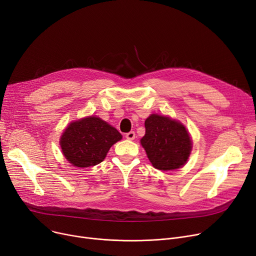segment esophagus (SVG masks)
<instances>
[{
  "label": "esophagus",
  "mask_w": 256,
  "mask_h": 256,
  "mask_svg": "<svg viewBox=\"0 0 256 256\" xmlns=\"http://www.w3.org/2000/svg\"><path fill=\"white\" fill-rule=\"evenodd\" d=\"M135 137H136L135 132H128L126 134V138L128 140H134V139H135Z\"/></svg>",
  "instance_id": "1"
}]
</instances>
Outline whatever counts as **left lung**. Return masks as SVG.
<instances>
[{
	"label": "left lung",
	"instance_id": "8db88e82",
	"mask_svg": "<svg viewBox=\"0 0 256 256\" xmlns=\"http://www.w3.org/2000/svg\"><path fill=\"white\" fill-rule=\"evenodd\" d=\"M141 144L152 166L163 171L182 167L192 148L190 136L182 124L156 114L145 120V135Z\"/></svg>",
	"mask_w": 256,
	"mask_h": 256
}]
</instances>
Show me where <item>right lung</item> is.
Listing matches in <instances>:
<instances>
[{
  "mask_svg": "<svg viewBox=\"0 0 256 256\" xmlns=\"http://www.w3.org/2000/svg\"><path fill=\"white\" fill-rule=\"evenodd\" d=\"M121 134L98 117H87L68 126L61 137L64 156L76 167L96 166L102 162Z\"/></svg>",
  "mask_w": 256,
  "mask_h": 256,
  "instance_id": "add662e5",
  "label": "right lung"
}]
</instances>
